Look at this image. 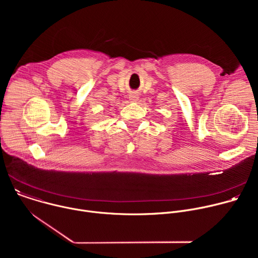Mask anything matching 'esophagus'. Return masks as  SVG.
I'll return each instance as SVG.
<instances>
[{"label": "esophagus", "instance_id": "34e87169", "mask_svg": "<svg viewBox=\"0 0 258 258\" xmlns=\"http://www.w3.org/2000/svg\"><path fill=\"white\" fill-rule=\"evenodd\" d=\"M138 98H139V97H138L137 95H131V96H130V99H131L132 101H134V102H135V101H137V100H138Z\"/></svg>", "mask_w": 258, "mask_h": 258}]
</instances>
